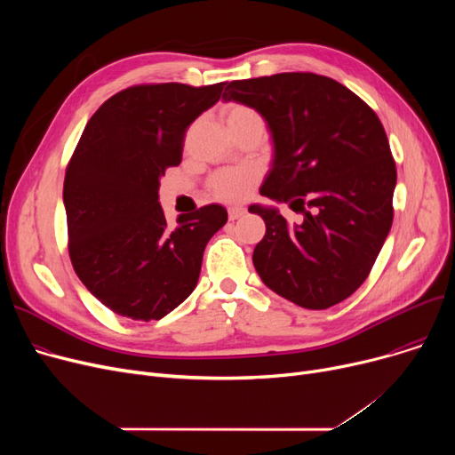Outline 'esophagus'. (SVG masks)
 <instances>
[{"mask_svg":"<svg viewBox=\"0 0 455 455\" xmlns=\"http://www.w3.org/2000/svg\"><path fill=\"white\" fill-rule=\"evenodd\" d=\"M242 215H245V208H240V206H235V208H228V220H230V221L240 220Z\"/></svg>","mask_w":455,"mask_h":455,"instance_id":"34e87169","label":"esophagus"}]
</instances>
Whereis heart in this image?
I'll return each instance as SVG.
<instances>
[{
  "label": "heart",
  "instance_id": "1",
  "mask_svg": "<svg viewBox=\"0 0 455 455\" xmlns=\"http://www.w3.org/2000/svg\"><path fill=\"white\" fill-rule=\"evenodd\" d=\"M225 122L227 127H240V125H264V117L259 116L258 110L234 103L225 108ZM258 175L251 167H225V170L213 173L208 180L210 194L225 203H242L245 201L256 186Z\"/></svg>",
  "mask_w": 455,
  "mask_h": 455
}]
</instances>
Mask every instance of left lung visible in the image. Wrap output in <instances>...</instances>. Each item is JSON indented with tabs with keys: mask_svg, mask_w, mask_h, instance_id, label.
<instances>
[{
	"mask_svg": "<svg viewBox=\"0 0 455 455\" xmlns=\"http://www.w3.org/2000/svg\"><path fill=\"white\" fill-rule=\"evenodd\" d=\"M225 101L266 117L275 160L259 194L304 215L291 228L275 208L252 254L269 290L307 309L350 297L369 276L393 225L396 165L376 112L324 76L290 71L232 81Z\"/></svg>",
	"mask_w": 455,
	"mask_h": 455,
	"instance_id": "left-lung-1",
	"label": "left lung"
}]
</instances>
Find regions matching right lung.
<instances>
[{
	"instance_id": "1",
	"label": "right lung",
	"mask_w": 455,
	"mask_h": 455,
	"mask_svg": "<svg viewBox=\"0 0 455 455\" xmlns=\"http://www.w3.org/2000/svg\"><path fill=\"white\" fill-rule=\"evenodd\" d=\"M225 83L134 84L86 124L64 177L71 266L114 314L158 321L196 290L203 252L228 220L220 204L165 221L158 179L182 160L184 136Z\"/></svg>"
}]
</instances>
